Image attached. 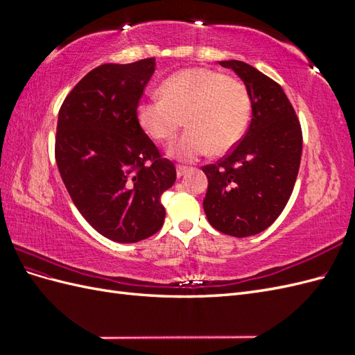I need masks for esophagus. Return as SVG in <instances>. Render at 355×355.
<instances>
[{
	"label": "esophagus",
	"instance_id": "34e87169",
	"mask_svg": "<svg viewBox=\"0 0 355 355\" xmlns=\"http://www.w3.org/2000/svg\"><path fill=\"white\" fill-rule=\"evenodd\" d=\"M187 171H188V168L184 167V166H178V167H176V175H178V178L184 176V175L187 173Z\"/></svg>",
	"mask_w": 355,
	"mask_h": 355
}]
</instances>
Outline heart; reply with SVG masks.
Instances as JSON below:
<instances>
[{
  "mask_svg": "<svg viewBox=\"0 0 355 355\" xmlns=\"http://www.w3.org/2000/svg\"><path fill=\"white\" fill-rule=\"evenodd\" d=\"M159 94L139 102L137 121L149 137L164 144L176 136L185 118L188 130L168 149V155L180 161L231 151L250 121L252 103L244 83L218 71H179L161 83Z\"/></svg>",
  "mask_w": 355,
  "mask_h": 355,
  "instance_id": "b5f03b06",
  "label": "heart"
}]
</instances>
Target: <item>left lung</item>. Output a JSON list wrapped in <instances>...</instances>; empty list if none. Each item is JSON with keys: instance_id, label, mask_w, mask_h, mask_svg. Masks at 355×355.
Wrapping results in <instances>:
<instances>
[{"instance_id": "left-lung-1", "label": "left lung", "mask_w": 355, "mask_h": 355, "mask_svg": "<svg viewBox=\"0 0 355 355\" xmlns=\"http://www.w3.org/2000/svg\"><path fill=\"white\" fill-rule=\"evenodd\" d=\"M250 96L252 121L241 142L216 164L202 207L214 230L232 237L265 231L292 196L302 155V130L282 85L241 60H222Z\"/></svg>"}]
</instances>
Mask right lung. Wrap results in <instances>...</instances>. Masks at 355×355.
<instances>
[{
  "instance_id": "right-lung-1",
  "label": "right lung",
  "mask_w": 355,
  "mask_h": 355,
  "mask_svg": "<svg viewBox=\"0 0 355 355\" xmlns=\"http://www.w3.org/2000/svg\"><path fill=\"white\" fill-rule=\"evenodd\" d=\"M155 71V59L105 63L90 71L63 101L56 163L75 207L103 237L137 243L163 227L161 194L176 180L142 130L136 110Z\"/></svg>"
}]
</instances>
